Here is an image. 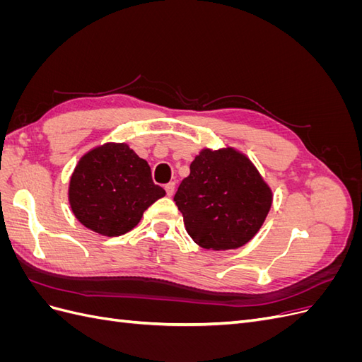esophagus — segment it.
<instances>
[{
  "label": "esophagus",
  "instance_id": "1",
  "mask_svg": "<svg viewBox=\"0 0 362 362\" xmlns=\"http://www.w3.org/2000/svg\"><path fill=\"white\" fill-rule=\"evenodd\" d=\"M164 189H166L168 196H172L175 192V182H168L166 185H164Z\"/></svg>",
  "mask_w": 362,
  "mask_h": 362
}]
</instances>
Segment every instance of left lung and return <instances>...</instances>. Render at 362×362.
Returning <instances> with one entry per match:
<instances>
[{"mask_svg": "<svg viewBox=\"0 0 362 362\" xmlns=\"http://www.w3.org/2000/svg\"><path fill=\"white\" fill-rule=\"evenodd\" d=\"M173 201L196 245L228 250L255 237L270 211L273 193L243 152L231 146L204 148Z\"/></svg>", "mask_w": 362, "mask_h": 362, "instance_id": "8db88e82", "label": "left lung"}]
</instances>
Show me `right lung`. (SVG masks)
<instances>
[{"mask_svg":"<svg viewBox=\"0 0 362 362\" xmlns=\"http://www.w3.org/2000/svg\"><path fill=\"white\" fill-rule=\"evenodd\" d=\"M166 194L154 184L146 160L127 144L107 141L78 160L68 199L74 216L92 231L117 237L131 231L145 210Z\"/></svg>","mask_w":362,"mask_h":362,"instance_id":"add662e5","label":"right lung"}]
</instances>
